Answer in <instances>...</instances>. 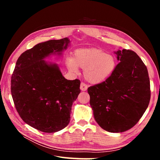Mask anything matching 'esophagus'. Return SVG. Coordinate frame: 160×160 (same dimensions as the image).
Masks as SVG:
<instances>
[{
	"label": "esophagus",
	"instance_id": "34e87169",
	"mask_svg": "<svg viewBox=\"0 0 160 160\" xmlns=\"http://www.w3.org/2000/svg\"><path fill=\"white\" fill-rule=\"evenodd\" d=\"M88 85H87L85 83H81L80 89H81V91H86L87 89H88Z\"/></svg>",
	"mask_w": 160,
	"mask_h": 160
}]
</instances>
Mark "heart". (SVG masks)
I'll use <instances>...</instances> for the list:
<instances>
[{
  "label": "heart",
  "mask_w": 160,
  "mask_h": 160,
  "mask_svg": "<svg viewBox=\"0 0 160 160\" xmlns=\"http://www.w3.org/2000/svg\"><path fill=\"white\" fill-rule=\"evenodd\" d=\"M66 65L72 72H77L78 67L84 69L85 78L90 83H99L105 81L113 71L116 61L113 55L97 49H79L75 51Z\"/></svg>",
  "instance_id": "1"
}]
</instances>
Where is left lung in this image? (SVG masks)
Masks as SVG:
<instances>
[{"label":"left lung","instance_id":"1","mask_svg":"<svg viewBox=\"0 0 160 160\" xmlns=\"http://www.w3.org/2000/svg\"><path fill=\"white\" fill-rule=\"evenodd\" d=\"M120 62L102 83L88 91L94 118L109 132H125L136 124L150 101V82L146 66L132 50L115 52Z\"/></svg>","mask_w":160,"mask_h":160}]
</instances>
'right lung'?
Masks as SVG:
<instances>
[{
    "mask_svg": "<svg viewBox=\"0 0 160 160\" xmlns=\"http://www.w3.org/2000/svg\"><path fill=\"white\" fill-rule=\"evenodd\" d=\"M68 38L50 40L22 52L11 77V95L18 113L27 124L45 133L64 129L70 122L72 103L80 93L79 79L67 80L57 64L46 57L61 55Z\"/></svg>",
    "mask_w": 160,
    "mask_h": 160,
    "instance_id": "1",
    "label": "right lung"
}]
</instances>
